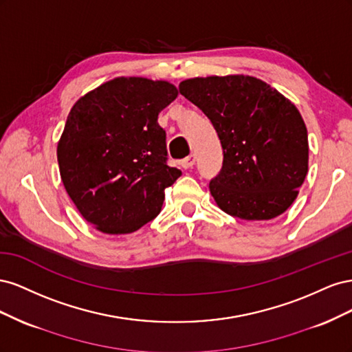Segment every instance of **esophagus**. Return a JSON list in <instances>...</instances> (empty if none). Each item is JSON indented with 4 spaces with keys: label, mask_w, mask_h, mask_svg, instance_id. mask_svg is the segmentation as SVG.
I'll return each instance as SVG.
<instances>
[{
    "label": "esophagus",
    "mask_w": 352,
    "mask_h": 352,
    "mask_svg": "<svg viewBox=\"0 0 352 352\" xmlns=\"http://www.w3.org/2000/svg\"><path fill=\"white\" fill-rule=\"evenodd\" d=\"M180 164H182L184 168H190V167H192V166L195 164V155H194V154L188 155L186 158L182 160V163H180Z\"/></svg>",
    "instance_id": "34e87169"
}]
</instances>
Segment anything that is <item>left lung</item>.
<instances>
[{"label":"left lung","instance_id":"1","mask_svg":"<svg viewBox=\"0 0 352 352\" xmlns=\"http://www.w3.org/2000/svg\"><path fill=\"white\" fill-rule=\"evenodd\" d=\"M179 92L219 135L223 166L210 182L216 204L243 220H270L289 208L308 172L307 127L295 105L243 74L186 79Z\"/></svg>","mask_w":352,"mask_h":352}]
</instances>
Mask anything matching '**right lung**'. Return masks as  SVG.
Here are the masks:
<instances>
[{
	"label": "right lung",
	"mask_w": 352,
	"mask_h": 352,
	"mask_svg": "<svg viewBox=\"0 0 352 352\" xmlns=\"http://www.w3.org/2000/svg\"><path fill=\"white\" fill-rule=\"evenodd\" d=\"M176 97L166 80L116 78L72 107L57 145L60 176L95 229L124 235L162 211L164 189L182 172L167 166L157 119Z\"/></svg>",
	"instance_id": "1"
}]
</instances>
